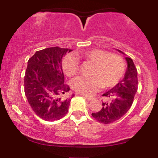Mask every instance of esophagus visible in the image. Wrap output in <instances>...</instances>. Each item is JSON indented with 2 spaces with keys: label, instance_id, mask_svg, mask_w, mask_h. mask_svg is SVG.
Returning <instances> with one entry per match:
<instances>
[{
  "label": "esophagus",
  "instance_id": "esophagus-1",
  "mask_svg": "<svg viewBox=\"0 0 158 158\" xmlns=\"http://www.w3.org/2000/svg\"><path fill=\"white\" fill-rule=\"evenodd\" d=\"M85 99H86V100H88V101H91V100H93L94 98V97H85Z\"/></svg>",
  "mask_w": 158,
  "mask_h": 158
}]
</instances>
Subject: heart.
<instances>
[{
	"label": "heart",
	"instance_id": "obj_1",
	"mask_svg": "<svg viewBox=\"0 0 158 158\" xmlns=\"http://www.w3.org/2000/svg\"><path fill=\"white\" fill-rule=\"evenodd\" d=\"M78 59L93 64L90 77H79L71 81L74 91L84 96H91L101 88H110L121 80L126 63L122 56L106 50L94 49L77 54ZM62 70L69 77L79 71V63L73 56L68 55L62 61Z\"/></svg>",
	"mask_w": 158,
	"mask_h": 158
}]
</instances>
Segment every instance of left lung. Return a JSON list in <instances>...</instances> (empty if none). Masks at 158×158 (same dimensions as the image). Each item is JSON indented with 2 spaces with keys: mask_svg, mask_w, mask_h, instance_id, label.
<instances>
[{
  "mask_svg": "<svg viewBox=\"0 0 158 158\" xmlns=\"http://www.w3.org/2000/svg\"><path fill=\"white\" fill-rule=\"evenodd\" d=\"M126 59L128 67L123 79L102 94L106 99L102 102V109L91 114L98 122L104 124L115 122L123 117L132 106L138 88L137 70L131 58L126 57Z\"/></svg>",
  "mask_w": 158,
  "mask_h": 158,
  "instance_id": "obj_1",
  "label": "left lung"
}]
</instances>
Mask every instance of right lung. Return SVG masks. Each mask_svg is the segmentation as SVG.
Here are the masks:
<instances>
[{
    "label": "right lung",
    "mask_w": 158,
    "mask_h": 158,
    "mask_svg": "<svg viewBox=\"0 0 158 158\" xmlns=\"http://www.w3.org/2000/svg\"><path fill=\"white\" fill-rule=\"evenodd\" d=\"M70 50L53 47L36 51L28 60L24 76L27 101L37 116L46 121L59 120L68 113L70 98L63 95L70 90L64 83L61 61Z\"/></svg>",
    "instance_id": "right-lung-1"
}]
</instances>
